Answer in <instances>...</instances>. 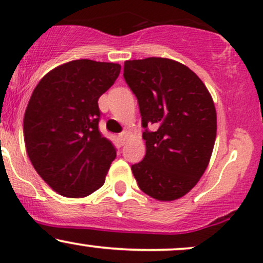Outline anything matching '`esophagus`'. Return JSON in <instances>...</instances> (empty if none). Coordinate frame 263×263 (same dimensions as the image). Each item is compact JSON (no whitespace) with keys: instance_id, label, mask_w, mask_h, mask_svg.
I'll return each instance as SVG.
<instances>
[{"instance_id":"obj_1","label":"esophagus","mask_w":263,"mask_h":263,"mask_svg":"<svg viewBox=\"0 0 263 263\" xmlns=\"http://www.w3.org/2000/svg\"><path fill=\"white\" fill-rule=\"evenodd\" d=\"M119 137H120V140H121V143L123 144L126 142V140H127V137H128V132L127 131H123V132H121V134L119 135Z\"/></svg>"}]
</instances>
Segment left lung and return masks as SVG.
I'll return each instance as SVG.
<instances>
[{
	"label": "left lung",
	"instance_id": "left-lung-1",
	"mask_svg": "<svg viewBox=\"0 0 263 263\" xmlns=\"http://www.w3.org/2000/svg\"><path fill=\"white\" fill-rule=\"evenodd\" d=\"M123 78L138 100L146 156L131 167L149 197L172 201L195 186L209 164L216 111L206 86L188 66L167 58L127 60ZM154 125V131L146 126Z\"/></svg>",
	"mask_w": 263,
	"mask_h": 263
}]
</instances>
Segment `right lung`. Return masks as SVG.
Segmentation results:
<instances>
[{"instance_id":"add662e5","label":"right lung","mask_w":263,"mask_h":263,"mask_svg":"<svg viewBox=\"0 0 263 263\" xmlns=\"http://www.w3.org/2000/svg\"><path fill=\"white\" fill-rule=\"evenodd\" d=\"M121 65L79 59L57 66L33 90L23 119L27 155L54 192L84 198L105 183L116 158L99 131V98L114 85Z\"/></svg>"}]
</instances>
